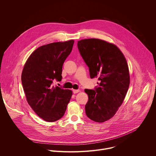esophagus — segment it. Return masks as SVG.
Masks as SVG:
<instances>
[{"instance_id":"obj_1","label":"esophagus","mask_w":156,"mask_h":156,"mask_svg":"<svg viewBox=\"0 0 156 156\" xmlns=\"http://www.w3.org/2000/svg\"><path fill=\"white\" fill-rule=\"evenodd\" d=\"M72 91H73V94H76V93H78L80 92V90H73Z\"/></svg>"}]
</instances>
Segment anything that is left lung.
Masks as SVG:
<instances>
[{"instance_id": "left-lung-1", "label": "left lung", "mask_w": 156, "mask_h": 156, "mask_svg": "<svg viewBox=\"0 0 156 156\" xmlns=\"http://www.w3.org/2000/svg\"><path fill=\"white\" fill-rule=\"evenodd\" d=\"M77 46L91 78L98 77L100 81L94 90H84L88 95L86 114L94 122H104L115 114L128 91L129 74L126 58L115 45L101 39H82Z\"/></svg>"}]
</instances>
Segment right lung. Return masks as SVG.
Returning a JSON list of instances; mask_svg holds the SVG:
<instances>
[{
  "mask_svg": "<svg viewBox=\"0 0 156 156\" xmlns=\"http://www.w3.org/2000/svg\"><path fill=\"white\" fill-rule=\"evenodd\" d=\"M73 40L57 42L36 49L25 63L21 82L27 100L34 112L44 120L61 119L72 96L70 90L54 86L61 81L62 66L72 52Z\"/></svg>",
  "mask_w": 156,
  "mask_h": 156,
  "instance_id": "obj_1",
  "label": "right lung"
}]
</instances>
